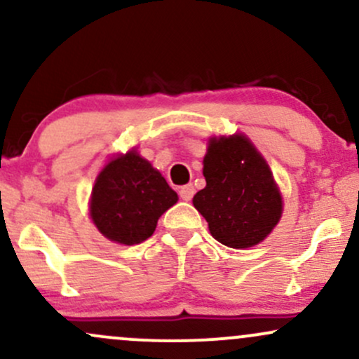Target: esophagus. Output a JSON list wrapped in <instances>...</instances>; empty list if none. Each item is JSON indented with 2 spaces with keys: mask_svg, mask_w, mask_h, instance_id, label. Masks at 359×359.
<instances>
[{
  "mask_svg": "<svg viewBox=\"0 0 359 359\" xmlns=\"http://www.w3.org/2000/svg\"><path fill=\"white\" fill-rule=\"evenodd\" d=\"M194 185L192 184H187V185H184V187H180L179 189V196H180V199L182 201H191L192 197H194Z\"/></svg>",
  "mask_w": 359,
  "mask_h": 359,
  "instance_id": "1",
  "label": "esophagus"
}]
</instances>
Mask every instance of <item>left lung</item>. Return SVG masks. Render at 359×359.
Listing matches in <instances>:
<instances>
[{
    "instance_id": "8db88e82",
    "label": "left lung",
    "mask_w": 359,
    "mask_h": 359,
    "mask_svg": "<svg viewBox=\"0 0 359 359\" xmlns=\"http://www.w3.org/2000/svg\"><path fill=\"white\" fill-rule=\"evenodd\" d=\"M203 174L205 187L192 203L214 240L229 248H250L265 240L282 216V197L250 140L243 135L212 138Z\"/></svg>"
}]
</instances>
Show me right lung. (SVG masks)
<instances>
[{"mask_svg": "<svg viewBox=\"0 0 359 359\" xmlns=\"http://www.w3.org/2000/svg\"><path fill=\"white\" fill-rule=\"evenodd\" d=\"M158 170L131 150L97 175L90 197V217L111 241L138 245L154 234L156 221L177 203Z\"/></svg>", "mask_w": 359, "mask_h": 359, "instance_id": "add662e5", "label": "right lung"}]
</instances>
